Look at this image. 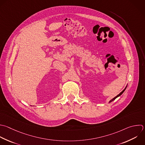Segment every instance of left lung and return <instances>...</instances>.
<instances>
[{"label": "left lung", "mask_w": 145, "mask_h": 145, "mask_svg": "<svg viewBox=\"0 0 145 145\" xmlns=\"http://www.w3.org/2000/svg\"><path fill=\"white\" fill-rule=\"evenodd\" d=\"M126 87H127V86H126V87L125 88V89H123V91H122L121 92H120V93H119L118 95H117L116 97H114V98H113L112 99H111V100H110L109 101V103H110V102H112V101H113V100H115V99H116L117 97H119L120 96H121V95L123 93V92L125 91V90L126 89Z\"/></svg>", "instance_id": "1"}]
</instances>
